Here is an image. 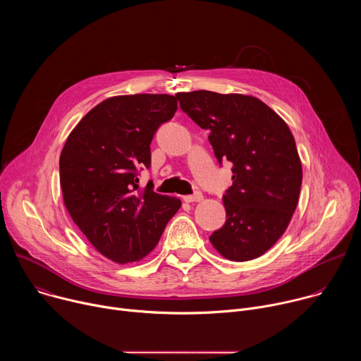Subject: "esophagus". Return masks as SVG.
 Wrapping results in <instances>:
<instances>
[{"instance_id": "1", "label": "esophagus", "mask_w": 361, "mask_h": 361, "mask_svg": "<svg viewBox=\"0 0 361 361\" xmlns=\"http://www.w3.org/2000/svg\"><path fill=\"white\" fill-rule=\"evenodd\" d=\"M183 200L185 202H197V201H201L202 200V194L200 191H195L194 194H190V195H184Z\"/></svg>"}]
</instances>
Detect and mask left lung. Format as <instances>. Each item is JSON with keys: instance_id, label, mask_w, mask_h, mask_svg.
<instances>
[{"instance_id": "left-lung-1", "label": "left lung", "mask_w": 361, "mask_h": 361, "mask_svg": "<svg viewBox=\"0 0 361 361\" xmlns=\"http://www.w3.org/2000/svg\"><path fill=\"white\" fill-rule=\"evenodd\" d=\"M176 98L210 131L219 164L233 163V184L223 195L226 223L212 244L233 262L257 259L283 235L297 207L302 170L288 126L251 95L198 90Z\"/></svg>"}]
</instances>
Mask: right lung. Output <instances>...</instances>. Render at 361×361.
Listing matches in <instances>:
<instances>
[{
    "instance_id": "add662e5",
    "label": "right lung",
    "mask_w": 361,
    "mask_h": 361,
    "mask_svg": "<svg viewBox=\"0 0 361 361\" xmlns=\"http://www.w3.org/2000/svg\"><path fill=\"white\" fill-rule=\"evenodd\" d=\"M177 98L134 94L107 98L71 131L60 156L64 204L82 234L107 259L140 262L181 207L178 198L138 190L151 166L149 144L174 117Z\"/></svg>"
}]
</instances>
